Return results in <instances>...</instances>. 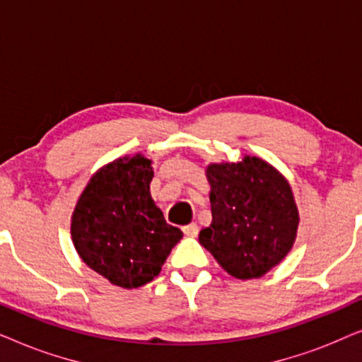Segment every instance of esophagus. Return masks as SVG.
<instances>
[{"mask_svg": "<svg viewBox=\"0 0 362 362\" xmlns=\"http://www.w3.org/2000/svg\"><path fill=\"white\" fill-rule=\"evenodd\" d=\"M182 232H185L187 237H196L197 234H199V227H197V224L192 222V224H187V226L182 227Z\"/></svg>", "mask_w": 362, "mask_h": 362, "instance_id": "34e87169", "label": "esophagus"}]
</instances>
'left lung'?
Masks as SVG:
<instances>
[{
  "instance_id": "obj_1",
  "label": "left lung",
  "mask_w": 362,
  "mask_h": 362,
  "mask_svg": "<svg viewBox=\"0 0 362 362\" xmlns=\"http://www.w3.org/2000/svg\"><path fill=\"white\" fill-rule=\"evenodd\" d=\"M212 222L199 244L227 274L260 279L293 247L298 209L288 181L269 163L244 156L239 163L207 166Z\"/></svg>"
}]
</instances>
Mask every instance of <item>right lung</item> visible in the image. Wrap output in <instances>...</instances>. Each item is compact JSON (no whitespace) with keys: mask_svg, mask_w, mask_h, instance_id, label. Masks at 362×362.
<instances>
[{"mask_svg":"<svg viewBox=\"0 0 362 362\" xmlns=\"http://www.w3.org/2000/svg\"><path fill=\"white\" fill-rule=\"evenodd\" d=\"M151 160L118 158L90 177L72 214L77 254L122 288H138L155 279L182 237L151 199Z\"/></svg>","mask_w":362,"mask_h":362,"instance_id":"right-lung-1","label":"right lung"}]
</instances>
